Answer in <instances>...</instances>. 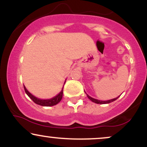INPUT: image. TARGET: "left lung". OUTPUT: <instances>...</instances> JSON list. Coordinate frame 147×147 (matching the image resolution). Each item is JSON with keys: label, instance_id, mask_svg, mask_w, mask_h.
I'll return each instance as SVG.
<instances>
[{"label": "left lung", "instance_id": "left-lung-1", "mask_svg": "<svg viewBox=\"0 0 147 147\" xmlns=\"http://www.w3.org/2000/svg\"><path fill=\"white\" fill-rule=\"evenodd\" d=\"M87 97H88L89 99H90L91 101H92V102L94 103H96V104H109V103L111 102H114V101H115L116 99H117L118 97H117V98H115V99H110V100H107V101H100V100H97V99H94L92 98V97H91L89 96L88 95H87Z\"/></svg>", "mask_w": 147, "mask_h": 147}]
</instances>
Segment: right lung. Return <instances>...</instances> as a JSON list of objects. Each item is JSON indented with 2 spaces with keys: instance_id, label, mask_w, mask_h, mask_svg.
I'll list each match as a JSON object with an SVG mask.
<instances>
[{
  "instance_id": "add662e5",
  "label": "right lung",
  "mask_w": 147,
  "mask_h": 147,
  "mask_svg": "<svg viewBox=\"0 0 147 147\" xmlns=\"http://www.w3.org/2000/svg\"><path fill=\"white\" fill-rule=\"evenodd\" d=\"M24 89H25V92H26L27 95L29 96L30 98L32 99V100L33 102L35 103V104H38V105H40V106H54V105H56V104H58V103L61 100L62 97H63V88H62V90L60 92L59 94H58V95H57V96H55V97H53V98H52L50 99H38V98H36V97H35L34 96H33L31 93H30V92L28 91V90L26 89V88H25V86H24Z\"/></svg>"
}]
</instances>
